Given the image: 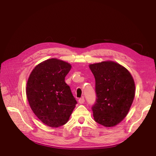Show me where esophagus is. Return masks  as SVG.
Wrapping results in <instances>:
<instances>
[{"label":"esophagus","mask_w":156,"mask_h":156,"mask_svg":"<svg viewBox=\"0 0 156 156\" xmlns=\"http://www.w3.org/2000/svg\"><path fill=\"white\" fill-rule=\"evenodd\" d=\"M78 102L80 104H83L84 102V98H80L78 100Z\"/></svg>","instance_id":"obj_1"}]
</instances>
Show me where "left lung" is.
Wrapping results in <instances>:
<instances>
[{
    "mask_svg": "<svg viewBox=\"0 0 156 156\" xmlns=\"http://www.w3.org/2000/svg\"><path fill=\"white\" fill-rule=\"evenodd\" d=\"M95 78L97 100L92 106L94 121L107 127L123 120L133 103L135 86L127 69L117 62L105 61L89 65Z\"/></svg>",
    "mask_w": 156,
    "mask_h": 156,
    "instance_id": "obj_1",
    "label": "left lung"
}]
</instances>
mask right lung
<instances>
[{
	"instance_id": "right-lung-1",
	"label": "right lung",
	"mask_w": 156,
	"mask_h": 156,
	"mask_svg": "<svg viewBox=\"0 0 156 156\" xmlns=\"http://www.w3.org/2000/svg\"><path fill=\"white\" fill-rule=\"evenodd\" d=\"M68 62L51 58L34 68L28 78L26 94L31 110L51 127L66 124L77 104L65 77L71 69Z\"/></svg>"
}]
</instances>
